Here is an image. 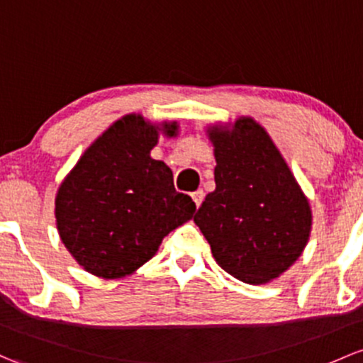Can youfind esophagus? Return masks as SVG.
Instances as JSON below:
<instances>
[{"label": "esophagus", "instance_id": "1", "mask_svg": "<svg viewBox=\"0 0 363 363\" xmlns=\"http://www.w3.org/2000/svg\"><path fill=\"white\" fill-rule=\"evenodd\" d=\"M203 196H205L203 189H196V191L191 193V198H193L194 203H196V207H200L201 201H203Z\"/></svg>", "mask_w": 363, "mask_h": 363}]
</instances>
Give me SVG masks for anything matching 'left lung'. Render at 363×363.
<instances>
[{
  "label": "left lung",
  "instance_id": "obj_1",
  "mask_svg": "<svg viewBox=\"0 0 363 363\" xmlns=\"http://www.w3.org/2000/svg\"><path fill=\"white\" fill-rule=\"evenodd\" d=\"M216 189L194 213L226 273L245 284L280 277L306 247L311 211L287 163L261 125L242 118L213 128Z\"/></svg>",
  "mask_w": 363,
  "mask_h": 363
}]
</instances>
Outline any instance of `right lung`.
I'll return each mask as SVG.
<instances>
[{
    "label": "right lung",
    "mask_w": 363,
    "mask_h": 363,
    "mask_svg": "<svg viewBox=\"0 0 363 363\" xmlns=\"http://www.w3.org/2000/svg\"><path fill=\"white\" fill-rule=\"evenodd\" d=\"M177 125H165L174 135ZM158 130L143 116H125L102 133L67 175L55 198L59 235L91 274L120 278L135 272L196 205L177 193L174 175L150 151Z\"/></svg>",
    "instance_id": "right-lung-1"
}]
</instances>
